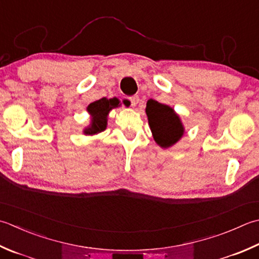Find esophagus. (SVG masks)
<instances>
[{
  "instance_id": "1",
  "label": "esophagus",
  "mask_w": 259,
  "mask_h": 259,
  "mask_svg": "<svg viewBox=\"0 0 259 259\" xmlns=\"http://www.w3.org/2000/svg\"><path fill=\"white\" fill-rule=\"evenodd\" d=\"M129 100H130V102H131V106H135L139 103V96L138 95H134V96H131V98H129Z\"/></svg>"
}]
</instances>
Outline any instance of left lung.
Here are the masks:
<instances>
[{"label":"left lung","mask_w":259,"mask_h":259,"mask_svg":"<svg viewBox=\"0 0 259 259\" xmlns=\"http://www.w3.org/2000/svg\"><path fill=\"white\" fill-rule=\"evenodd\" d=\"M146 113L154 140L161 148H168L183 137V123L170 106L150 99L147 102Z\"/></svg>","instance_id":"1"}]
</instances>
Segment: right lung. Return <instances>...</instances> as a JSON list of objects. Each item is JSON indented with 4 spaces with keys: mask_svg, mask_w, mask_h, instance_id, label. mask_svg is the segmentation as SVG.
Segmentation results:
<instances>
[{
    "mask_svg": "<svg viewBox=\"0 0 259 259\" xmlns=\"http://www.w3.org/2000/svg\"><path fill=\"white\" fill-rule=\"evenodd\" d=\"M120 101L113 98V99H106L102 98L95 102L91 103L88 106V111L91 114V124L85 128L84 134L85 135H96L99 133H102L106 129V124H108V114L112 109L118 108ZM125 104V100L123 101Z\"/></svg>",
    "mask_w": 259,
    "mask_h": 259,
    "instance_id": "right-lung-1",
    "label": "right lung"
}]
</instances>
